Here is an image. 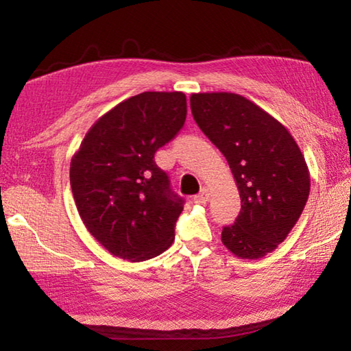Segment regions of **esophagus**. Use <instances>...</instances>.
<instances>
[{"label": "esophagus", "mask_w": 351, "mask_h": 351, "mask_svg": "<svg viewBox=\"0 0 351 351\" xmlns=\"http://www.w3.org/2000/svg\"><path fill=\"white\" fill-rule=\"evenodd\" d=\"M209 198H210V192H209V189H207V187H203V189H201V192L197 195V197H195V203H198V204H206L207 201H209Z\"/></svg>", "instance_id": "obj_1"}]
</instances>
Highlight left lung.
Instances as JSON below:
<instances>
[{"instance_id":"left-lung-1","label":"left lung","mask_w":351,"mask_h":351,"mask_svg":"<svg viewBox=\"0 0 351 351\" xmlns=\"http://www.w3.org/2000/svg\"><path fill=\"white\" fill-rule=\"evenodd\" d=\"M190 108L201 132L224 154L240 192L241 210L223 228V245L237 257H265L304 212L310 195L304 154L277 119L240 94H192Z\"/></svg>"}]
</instances>
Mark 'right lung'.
<instances>
[{
	"label": "right lung",
	"mask_w": 351,
	"mask_h": 351,
	"mask_svg": "<svg viewBox=\"0 0 351 351\" xmlns=\"http://www.w3.org/2000/svg\"><path fill=\"white\" fill-rule=\"evenodd\" d=\"M186 94L141 93L90 128L73 156L71 189L90 234L116 257L144 261L169 249L184 199L154 153L184 127Z\"/></svg>",
	"instance_id": "add662e5"
}]
</instances>
